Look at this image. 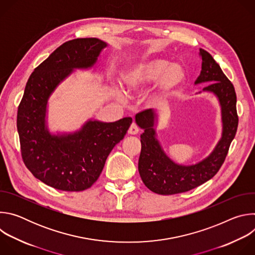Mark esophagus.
<instances>
[{
    "mask_svg": "<svg viewBox=\"0 0 255 255\" xmlns=\"http://www.w3.org/2000/svg\"><path fill=\"white\" fill-rule=\"evenodd\" d=\"M139 132V128L138 126L135 124V123H132L128 129V134H131V135H136L137 133Z\"/></svg>",
    "mask_w": 255,
    "mask_h": 255,
    "instance_id": "esophagus-1",
    "label": "esophagus"
}]
</instances>
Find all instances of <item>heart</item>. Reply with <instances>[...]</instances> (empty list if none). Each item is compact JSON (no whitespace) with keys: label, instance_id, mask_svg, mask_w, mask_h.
Wrapping results in <instances>:
<instances>
[{"label":"heart","instance_id":"b5f03b06","mask_svg":"<svg viewBox=\"0 0 255 255\" xmlns=\"http://www.w3.org/2000/svg\"><path fill=\"white\" fill-rule=\"evenodd\" d=\"M185 79L184 70L177 64L164 59H147L135 64L124 77L127 92L139 96L159 81V94L152 103L157 104L175 90Z\"/></svg>","mask_w":255,"mask_h":255}]
</instances>
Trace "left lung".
I'll return each mask as SVG.
<instances>
[{
  "label": "left lung",
  "instance_id": "obj_1",
  "mask_svg": "<svg viewBox=\"0 0 255 255\" xmlns=\"http://www.w3.org/2000/svg\"><path fill=\"white\" fill-rule=\"evenodd\" d=\"M200 55L202 70L195 84L210 83L203 90L214 93L219 99L222 108V138L210 156L203 161L190 166L178 165L165 155L155 138L154 112L151 109L139 112L135 120L144 132L140 135L138 170L144 185L158 195L185 193L211 179L224 163L237 131V99L234 86L208 51L200 48Z\"/></svg>",
  "mask_w": 255,
  "mask_h": 255
}]
</instances>
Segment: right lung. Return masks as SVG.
Instances as JSON below:
<instances>
[{"instance_id": "obj_1", "label": "right lung", "mask_w": 255, "mask_h": 255, "mask_svg": "<svg viewBox=\"0 0 255 255\" xmlns=\"http://www.w3.org/2000/svg\"><path fill=\"white\" fill-rule=\"evenodd\" d=\"M106 46L98 38L64 42L34 69L19 104L17 129L24 164L36 178L56 190L91 188L132 123L130 117L113 123L89 121L79 132L61 136L50 135L45 127L51 93L74 68L93 66Z\"/></svg>"}]
</instances>
